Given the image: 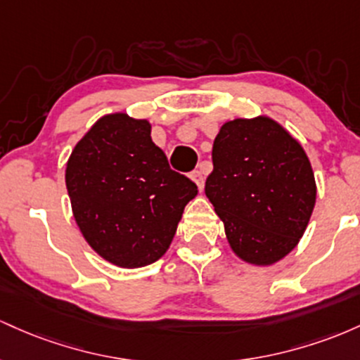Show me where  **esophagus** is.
<instances>
[{"label":"esophagus","mask_w":360,"mask_h":360,"mask_svg":"<svg viewBox=\"0 0 360 360\" xmlns=\"http://www.w3.org/2000/svg\"><path fill=\"white\" fill-rule=\"evenodd\" d=\"M191 179L195 181L197 187H199V191H202L204 188V175H202L200 169H195V172L191 173Z\"/></svg>","instance_id":"esophagus-1"}]
</instances>
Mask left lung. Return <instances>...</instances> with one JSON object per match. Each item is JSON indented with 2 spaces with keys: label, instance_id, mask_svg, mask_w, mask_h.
<instances>
[{
  "label": "left lung",
  "instance_id": "1",
  "mask_svg": "<svg viewBox=\"0 0 360 360\" xmlns=\"http://www.w3.org/2000/svg\"><path fill=\"white\" fill-rule=\"evenodd\" d=\"M205 195L241 260L272 265L301 240L316 184L304 149L269 117L234 119L212 146Z\"/></svg>",
  "mask_w": 360,
  "mask_h": 360
}]
</instances>
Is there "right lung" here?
Segmentation results:
<instances>
[{"instance_id":"right-lung-1","label":"right lung","mask_w":360,"mask_h":360,"mask_svg":"<svg viewBox=\"0 0 360 360\" xmlns=\"http://www.w3.org/2000/svg\"><path fill=\"white\" fill-rule=\"evenodd\" d=\"M72 214L88 245L117 267L165 255L197 185L169 168L148 120L105 115L72 149L66 167Z\"/></svg>"}]
</instances>
